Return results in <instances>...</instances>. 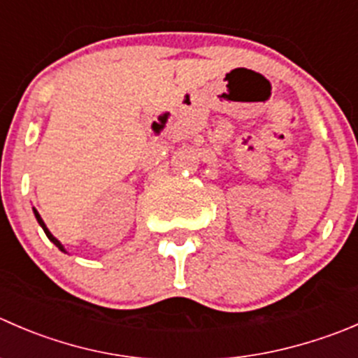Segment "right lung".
Wrapping results in <instances>:
<instances>
[{"instance_id":"1","label":"right lung","mask_w":358,"mask_h":358,"mask_svg":"<svg viewBox=\"0 0 358 358\" xmlns=\"http://www.w3.org/2000/svg\"><path fill=\"white\" fill-rule=\"evenodd\" d=\"M34 217H36L38 224H40V225H41V227H43V231H45V234H47V238H48V239H50V241H52V243H54V245H55V246H57V248H59V250H62V252H64V248H62V245H61V243H59V241H57V239H55V238H54V236H52V234H50V231H48V229H47V225H45V222H43V220H41L40 213H38V211H36V210H34Z\"/></svg>"}]
</instances>
